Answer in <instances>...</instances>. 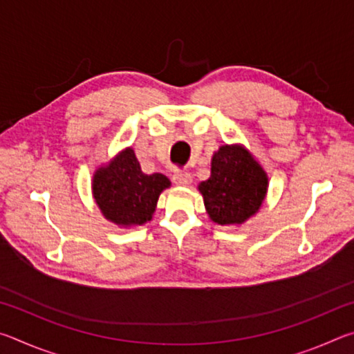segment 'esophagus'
Masks as SVG:
<instances>
[{"instance_id":"esophagus-1","label":"esophagus","mask_w":354,"mask_h":354,"mask_svg":"<svg viewBox=\"0 0 354 354\" xmlns=\"http://www.w3.org/2000/svg\"><path fill=\"white\" fill-rule=\"evenodd\" d=\"M171 179L176 185H189L192 183V175L185 170H175Z\"/></svg>"}]
</instances>
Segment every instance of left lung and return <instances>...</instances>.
Returning <instances> with one entry per match:
<instances>
[{"label": "left lung", "instance_id": "1", "mask_svg": "<svg viewBox=\"0 0 354 354\" xmlns=\"http://www.w3.org/2000/svg\"><path fill=\"white\" fill-rule=\"evenodd\" d=\"M268 178L242 145H223L212 156L211 178L200 183L209 217L217 225H242L259 211Z\"/></svg>", "mask_w": 354, "mask_h": 354}]
</instances>
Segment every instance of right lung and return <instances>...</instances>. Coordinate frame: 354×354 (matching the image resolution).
<instances>
[{
  "mask_svg": "<svg viewBox=\"0 0 354 354\" xmlns=\"http://www.w3.org/2000/svg\"><path fill=\"white\" fill-rule=\"evenodd\" d=\"M170 187L162 173L145 175L133 148L120 151L109 164L95 171L93 198L101 214L112 223L129 227L153 218L159 195Z\"/></svg>",
  "mask_w": 354,
  "mask_h": 354,
  "instance_id": "right-lung-1",
  "label": "right lung"
}]
</instances>
